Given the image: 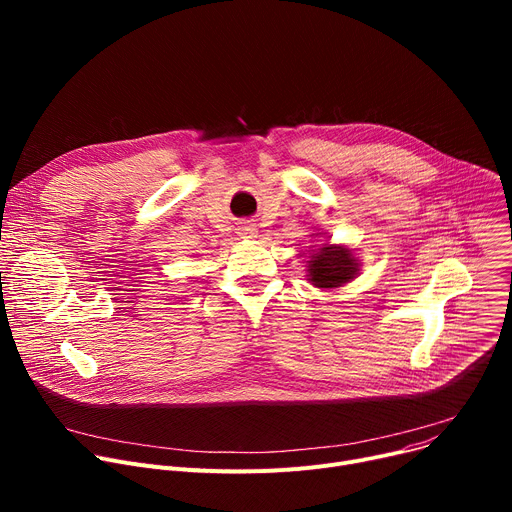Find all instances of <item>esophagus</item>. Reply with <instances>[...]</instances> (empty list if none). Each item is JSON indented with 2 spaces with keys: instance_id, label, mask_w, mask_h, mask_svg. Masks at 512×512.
Masks as SVG:
<instances>
[{
  "instance_id": "1",
  "label": "esophagus",
  "mask_w": 512,
  "mask_h": 512,
  "mask_svg": "<svg viewBox=\"0 0 512 512\" xmlns=\"http://www.w3.org/2000/svg\"><path fill=\"white\" fill-rule=\"evenodd\" d=\"M240 234H242V238H255V236H257V228L251 226V224H247V226L240 228Z\"/></svg>"
}]
</instances>
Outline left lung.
Instances as JSON below:
<instances>
[{
	"mask_svg": "<svg viewBox=\"0 0 512 512\" xmlns=\"http://www.w3.org/2000/svg\"><path fill=\"white\" fill-rule=\"evenodd\" d=\"M357 263L348 249L342 247H324L311 255L309 261V280L319 288H334L348 280H353Z\"/></svg>",
	"mask_w": 512,
	"mask_h": 512,
	"instance_id": "left-lung-1",
	"label": "left lung"
}]
</instances>
